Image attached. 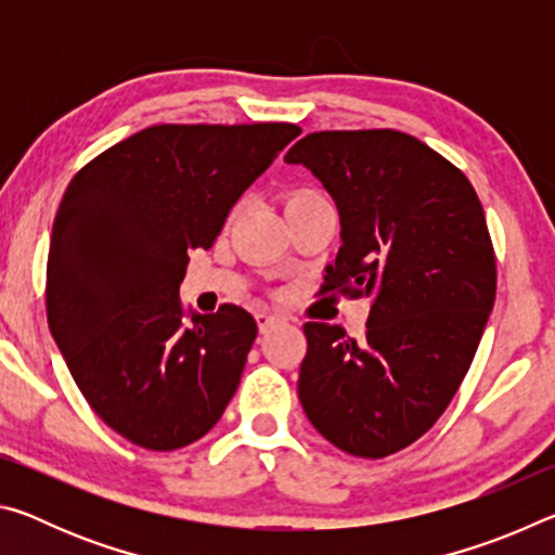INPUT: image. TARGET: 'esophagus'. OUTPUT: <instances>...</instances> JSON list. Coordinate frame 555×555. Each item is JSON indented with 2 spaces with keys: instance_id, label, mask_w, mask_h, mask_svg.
<instances>
[{
  "instance_id": "esophagus-1",
  "label": "esophagus",
  "mask_w": 555,
  "mask_h": 555,
  "mask_svg": "<svg viewBox=\"0 0 555 555\" xmlns=\"http://www.w3.org/2000/svg\"><path fill=\"white\" fill-rule=\"evenodd\" d=\"M255 318H257L259 333H269L271 327H274V325L279 323V318H276V315H271V313H267V311H259Z\"/></svg>"
}]
</instances>
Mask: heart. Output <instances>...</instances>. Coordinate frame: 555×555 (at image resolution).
Segmentation results:
<instances>
[{"label": "heart", "instance_id": "b5f03b06", "mask_svg": "<svg viewBox=\"0 0 555 555\" xmlns=\"http://www.w3.org/2000/svg\"><path fill=\"white\" fill-rule=\"evenodd\" d=\"M313 198H323V195L318 191H311V188H304V191L291 193L288 201H313Z\"/></svg>", "mask_w": 555, "mask_h": 555}]
</instances>
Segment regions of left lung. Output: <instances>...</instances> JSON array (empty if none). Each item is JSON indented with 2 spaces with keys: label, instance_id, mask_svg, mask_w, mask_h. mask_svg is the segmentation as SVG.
Listing matches in <instances>:
<instances>
[{
  "label": "left lung",
  "instance_id": "8db88e82",
  "mask_svg": "<svg viewBox=\"0 0 555 555\" xmlns=\"http://www.w3.org/2000/svg\"><path fill=\"white\" fill-rule=\"evenodd\" d=\"M286 164L311 168L340 212L323 294L372 304L362 343L340 325H304L300 403L345 453H399L448 409L494 306L482 203L460 168L393 129L313 131Z\"/></svg>",
  "mask_w": 555,
  "mask_h": 555
}]
</instances>
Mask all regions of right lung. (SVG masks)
Here are the masks:
<instances>
[{
  "mask_svg": "<svg viewBox=\"0 0 555 555\" xmlns=\"http://www.w3.org/2000/svg\"><path fill=\"white\" fill-rule=\"evenodd\" d=\"M300 127L156 125L73 176L53 222L46 313L92 411L134 446L176 450L218 424L257 323L244 308L188 323V251L210 249L232 205Z\"/></svg>",
  "mask_w": 555,
  "mask_h": 555,
  "instance_id": "1",
  "label": "right lung"
}]
</instances>
